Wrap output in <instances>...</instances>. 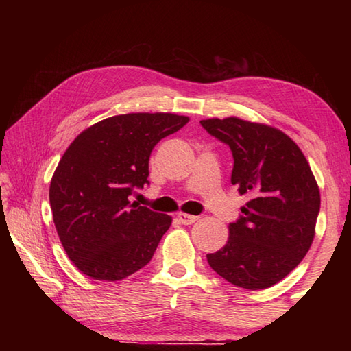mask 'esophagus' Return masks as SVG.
Listing matches in <instances>:
<instances>
[{"instance_id":"34e87169","label":"esophagus","mask_w":351,"mask_h":351,"mask_svg":"<svg viewBox=\"0 0 351 351\" xmlns=\"http://www.w3.org/2000/svg\"><path fill=\"white\" fill-rule=\"evenodd\" d=\"M178 219H180V221H181L182 224H193V223L197 221V219H198V217H195V215H189V213L180 212V213H178Z\"/></svg>"}]
</instances>
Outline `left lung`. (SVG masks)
Listing matches in <instances>:
<instances>
[{
	"label": "left lung",
	"instance_id": "1",
	"mask_svg": "<svg viewBox=\"0 0 351 351\" xmlns=\"http://www.w3.org/2000/svg\"><path fill=\"white\" fill-rule=\"evenodd\" d=\"M229 145L230 182L251 199L229 224V240L207 254L210 268L246 289H265L287 277L305 257L314 239L320 193L306 158L295 142L263 123L239 117L199 122Z\"/></svg>",
	"mask_w": 351,
	"mask_h": 351
}]
</instances>
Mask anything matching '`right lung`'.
<instances>
[{
    "label": "right lung",
    "instance_id": "right-lung-1",
    "mask_svg": "<svg viewBox=\"0 0 351 351\" xmlns=\"http://www.w3.org/2000/svg\"><path fill=\"white\" fill-rule=\"evenodd\" d=\"M187 122L170 112L112 116L82 132L64 152L49 203L64 251L83 274L116 282L152 260L171 217L128 198L148 184L154 145Z\"/></svg>",
    "mask_w": 351,
    "mask_h": 351
}]
</instances>
